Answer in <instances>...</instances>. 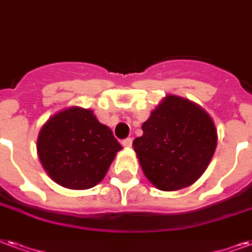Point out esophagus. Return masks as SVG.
<instances>
[{
	"label": "esophagus",
	"instance_id": "obj_1",
	"mask_svg": "<svg viewBox=\"0 0 252 252\" xmlns=\"http://www.w3.org/2000/svg\"><path fill=\"white\" fill-rule=\"evenodd\" d=\"M122 144H123V147L130 148L132 147V139H129V137H128V139H124L122 141Z\"/></svg>",
	"mask_w": 252,
	"mask_h": 252
}]
</instances>
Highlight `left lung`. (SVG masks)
I'll list each match as a JSON object with an SVG mask.
<instances>
[{
  "label": "left lung",
  "mask_w": 252,
  "mask_h": 252,
  "mask_svg": "<svg viewBox=\"0 0 252 252\" xmlns=\"http://www.w3.org/2000/svg\"><path fill=\"white\" fill-rule=\"evenodd\" d=\"M144 174L157 189L173 191L194 184L217 148L210 116L194 103L169 95L133 140Z\"/></svg>",
  "instance_id": "8db88e82"
}]
</instances>
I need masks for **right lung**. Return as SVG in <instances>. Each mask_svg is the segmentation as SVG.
Returning a JSON list of instances; mask_svg holds the SVG:
<instances>
[{
	"instance_id": "add662e5",
	"label": "right lung",
	"mask_w": 252,
	"mask_h": 252,
	"mask_svg": "<svg viewBox=\"0 0 252 252\" xmlns=\"http://www.w3.org/2000/svg\"><path fill=\"white\" fill-rule=\"evenodd\" d=\"M122 145L90 109H64L42 126L36 151L50 177L68 189H90L104 178Z\"/></svg>"
}]
</instances>
